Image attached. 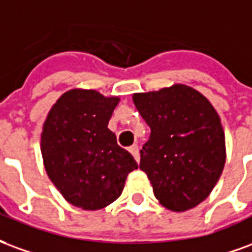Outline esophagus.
Wrapping results in <instances>:
<instances>
[{"label":"esophagus","instance_id":"esophagus-1","mask_svg":"<svg viewBox=\"0 0 252 252\" xmlns=\"http://www.w3.org/2000/svg\"><path fill=\"white\" fill-rule=\"evenodd\" d=\"M130 153L133 154V157L135 158V161L139 162V149L137 145H133V146L130 148Z\"/></svg>","mask_w":252,"mask_h":252}]
</instances>
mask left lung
I'll return each instance as SVG.
<instances>
[{"label":"left lung","mask_w":252,"mask_h":252,"mask_svg":"<svg viewBox=\"0 0 252 252\" xmlns=\"http://www.w3.org/2000/svg\"><path fill=\"white\" fill-rule=\"evenodd\" d=\"M133 102L150 127L139 168L154 196L174 212L208 197L225 162V141L216 110L204 95L184 84L134 94Z\"/></svg>","instance_id":"left-lung-1"}]
</instances>
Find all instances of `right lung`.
<instances>
[{
	"label": "right lung",
	"mask_w": 252,
	"mask_h": 252,
	"mask_svg": "<svg viewBox=\"0 0 252 252\" xmlns=\"http://www.w3.org/2000/svg\"><path fill=\"white\" fill-rule=\"evenodd\" d=\"M119 98L94 90H71L53 104L41 133L44 166L63 197L75 207L100 209L118 199L133 156L107 127Z\"/></svg>",
	"instance_id": "1"
}]
</instances>
